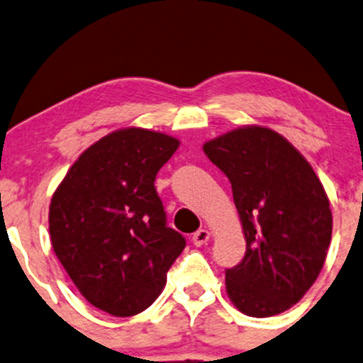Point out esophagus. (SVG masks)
Instances as JSON below:
<instances>
[{"label": "esophagus", "mask_w": 363, "mask_h": 363, "mask_svg": "<svg viewBox=\"0 0 363 363\" xmlns=\"http://www.w3.org/2000/svg\"><path fill=\"white\" fill-rule=\"evenodd\" d=\"M211 239V233L207 232V230H199V232H195L193 233V237H191V242L195 244L196 247H200V246H203V244H207V240Z\"/></svg>", "instance_id": "34e87169"}]
</instances>
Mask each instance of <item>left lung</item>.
<instances>
[{
  "label": "left lung",
  "instance_id": "1",
  "mask_svg": "<svg viewBox=\"0 0 363 363\" xmlns=\"http://www.w3.org/2000/svg\"><path fill=\"white\" fill-rule=\"evenodd\" d=\"M228 177L246 255L226 269V294L240 313L267 318L313 286L332 239V212L313 167L276 131L244 126L203 145Z\"/></svg>",
  "mask_w": 363,
  "mask_h": 363
}]
</instances>
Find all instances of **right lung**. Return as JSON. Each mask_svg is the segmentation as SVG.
I'll return each instance as SVG.
<instances>
[{
	"label": "right lung",
	"mask_w": 363,
	"mask_h": 363,
	"mask_svg": "<svg viewBox=\"0 0 363 363\" xmlns=\"http://www.w3.org/2000/svg\"><path fill=\"white\" fill-rule=\"evenodd\" d=\"M177 147L158 131H113L79 156L50 200L57 259L84 298L112 316L147 309L186 247L155 188Z\"/></svg>",
	"instance_id": "add662e5"
}]
</instances>
